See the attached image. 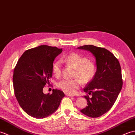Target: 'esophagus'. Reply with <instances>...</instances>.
I'll list each match as a JSON object with an SVG mask.
<instances>
[{
  "mask_svg": "<svg viewBox=\"0 0 135 135\" xmlns=\"http://www.w3.org/2000/svg\"><path fill=\"white\" fill-rule=\"evenodd\" d=\"M66 95H67V96H69V97H74V95H73V94H69V93H67V94H66Z\"/></svg>",
  "mask_w": 135,
  "mask_h": 135,
  "instance_id": "34e87169",
  "label": "esophagus"
}]
</instances>
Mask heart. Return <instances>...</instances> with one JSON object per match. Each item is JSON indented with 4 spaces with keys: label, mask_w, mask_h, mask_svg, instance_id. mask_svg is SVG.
Segmentation results:
<instances>
[{
    "label": "heart",
    "mask_w": 135,
    "mask_h": 135,
    "mask_svg": "<svg viewBox=\"0 0 135 135\" xmlns=\"http://www.w3.org/2000/svg\"><path fill=\"white\" fill-rule=\"evenodd\" d=\"M61 61L75 68L74 79H64L58 83V87L69 94H74L83 84H88L94 79L97 73L95 62L89 61L86 56L76 52H72L62 58ZM53 74L56 77L61 74V64L59 61L54 62L52 66Z\"/></svg>",
    "instance_id": "1"
}]
</instances>
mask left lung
<instances>
[{
	"mask_svg": "<svg viewBox=\"0 0 135 135\" xmlns=\"http://www.w3.org/2000/svg\"><path fill=\"white\" fill-rule=\"evenodd\" d=\"M89 51L96 58L97 70L94 79L84 88L92 95L84 96L87 106L80 112L89 117L97 118L112 108L122 87L121 66L118 60L109 50L92 45L78 47Z\"/></svg>",
	"mask_w": 135,
	"mask_h": 135,
	"instance_id": "1",
	"label": "left lung"
}]
</instances>
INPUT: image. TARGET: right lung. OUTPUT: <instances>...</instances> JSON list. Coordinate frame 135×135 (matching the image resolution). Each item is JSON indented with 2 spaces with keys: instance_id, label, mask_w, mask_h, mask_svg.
<instances>
[{
  "instance_id": "add662e5",
  "label": "right lung",
  "mask_w": 135,
  "mask_h": 135,
  "mask_svg": "<svg viewBox=\"0 0 135 135\" xmlns=\"http://www.w3.org/2000/svg\"><path fill=\"white\" fill-rule=\"evenodd\" d=\"M62 49L43 45L29 49L18 61L13 72L14 94L20 106L28 115L47 117L57 110L64 93L58 89L44 94L43 88L50 84L55 58Z\"/></svg>"
}]
</instances>
